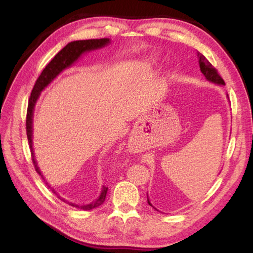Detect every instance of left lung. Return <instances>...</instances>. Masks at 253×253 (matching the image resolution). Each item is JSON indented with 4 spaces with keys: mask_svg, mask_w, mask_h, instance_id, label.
I'll list each match as a JSON object with an SVG mask.
<instances>
[{
    "mask_svg": "<svg viewBox=\"0 0 253 253\" xmlns=\"http://www.w3.org/2000/svg\"><path fill=\"white\" fill-rule=\"evenodd\" d=\"M198 58H199V65H200L201 73L204 75V76H206V78L209 80V82L214 83L216 84H225L223 78L219 76V74L217 73L216 69L212 66V64L207 60L206 56L202 55L201 53H198ZM148 203H149V206H151L152 208H154L151 204V202L149 201V199H148ZM155 210H157V209H155ZM157 211H158V210H157Z\"/></svg>",
    "mask_w": 253,
    "mask_h": 253,
    "instance_id": "obj_1",
    "label": "left lung"
}]
</instances>
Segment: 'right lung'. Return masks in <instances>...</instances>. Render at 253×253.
Masks as SVG:
<instances>
[{"instance_id":"1","label":"right lung","mask_w":253,"mask_h":253,"mask_svg":"<svg viewBox=\"0 0 253 253\" xmlns=\"http://www.w3.org/2000/svg\"><path fill=\"white\" fill-rule=\"evenodd\" d=\"M109 43H110V39H107V38H103V39L78 40V41L69 42L66 46H64L63 49L58 52L54 57L52 58L51 62L47 64L45 68L40 74V76L37 79V82L34 85V89H32V91H31L29 101H28V109H27V117H26V130H27V138H28V142L30 146L32 163H34L37 173L42 177V179L43 180H45V179H44L43 175L41 174L39 168H38L37 161L35 159V154H34V149H32V116H34V110H35L36 102H37L38 98H39L41 91L43 90L46 85L49 84L52 80L57 76L58 74L63 72L64 69L69 67V66H72L73 64L76 62L80 56H82V54H84V53H85V52L92 51V50L101 49V47H103ZM45 184L47 185V182H45ZM53 192H54L55 195H57L54 190H53ZM106 192H107V187L103 186L100 197L92 203L85 204V206H79V204H76V203L67 202L65 199L61 198L58 195H57V198L61 199V200H63L64 202H67L68 204H71L72 207L84 210V211H89V210L95 209V208L100 207L101 204H103V202L105 201Z\"/></svg>"}]
</instances>
